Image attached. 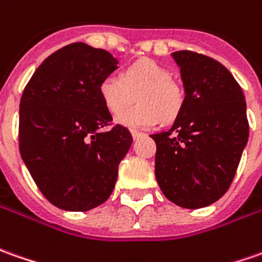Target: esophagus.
<instances>
[{
    "label": "esophagus",
    "instance_id": "34e87169",
    "mask_svg": "<svg viewBox=\"0 0 262 262\" xmlns=\"http://www.w3.org/2000/svg\"><path fill=\"white\" fill-rule=\"evenodd\" d=\"M142 135H143V133H142V132L132 130V136H133V139H135V140H136V139L140 138V136H142Z\"/></svg>",
    "mask_w": 262,
    "mask_h": 262
}]
</instances>
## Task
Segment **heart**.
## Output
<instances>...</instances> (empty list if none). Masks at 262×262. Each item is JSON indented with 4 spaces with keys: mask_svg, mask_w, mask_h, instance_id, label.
<instances>
[{
    "mask_svg": "<svg viewBox=\"0 0 262 262\" xmlns=\"http://www.w3.org/2000/svg\"><path fill=\"white\" fill-rule=\"evenodd\" d=\"M100 97L116 120L132 129H149L170 122L182 112L186 93L185 87L170 76V71L154 60H139L130 64L123 77L110 74L101 80ZM138 106L125 111L134 101ZM125 112H123V110Z\"/></svg>",
    "mask_w": 262,
    "mask_h": 262,
    "instance_id": "1",
    "label": "heart"
}]
</instances>
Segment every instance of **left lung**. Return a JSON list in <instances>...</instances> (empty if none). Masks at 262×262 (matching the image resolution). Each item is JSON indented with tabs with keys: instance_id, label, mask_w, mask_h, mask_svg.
Listing matches in <instances>:
<instances>
[{
	"instance_id": "obj_1",
	"label": "left lung",
	"mask_w": 262,
	"mask_h": 262,
	"mask_svg": "<svg viewBox=\"0 0 262 262\" xmlns=\"http://www.w3.org/2000/svg\"><path fill=\"white\" fill-rule=\"evenodd\" d=\"M185 87V104L173 126L155 133V175L163 195L196 209L228 191L248 142L243 89L220 61L201 53H172Z\"/></svg>"
}]
</instances>
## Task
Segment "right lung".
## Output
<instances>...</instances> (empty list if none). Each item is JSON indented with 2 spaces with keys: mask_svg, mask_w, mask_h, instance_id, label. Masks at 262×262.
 <instances>
[{
  "mask_svg": "<svg viewBox=\"0 0 262 262\" xmlns=\"http://www.w3.org/2000/svg\"><path fill=\"white\" fill-rule=\"evenodd\" d=\"M103 49L73 42L34 71L19 101L18 146L46 199L66 211H89L115 189L130 132L115 124L100 97L101 80L116 70Z\"/></svg>",
  "mask_w": 262,
  "mask_h": 262,
  "instance_id": "obj_1",
  "label": "right lung"
}]
</instances>
